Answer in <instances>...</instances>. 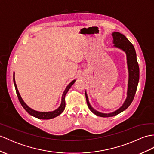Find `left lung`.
<instances>
[{
    "label": "left lung",
    "instance_id": "obj_1",
    "mask_svg": "<svg viewBox=\"0 0 154 154\" xmlns=\"http://www.w3.org/2000/svg\"><path fill=\"white\" fill-rule=\"evenodd\" d=\"M112 35L113 36V44H114V46L121 49L126 54L127 67H128L129 71L128 88H127V98L124 103L123 104V105L117 110L108 114L101 113V112L95 110L90 104L88 95L86 93V91H85L86 101H87V104L89 110L94 114L103 118L114 116L124 111L130 106L131 103L133 102L134 95L136 93L138 81H139V66H138L136 51L133 45L129 42V40L124 35L121 33L118 32H112Z\"/></svg>",
    "mask_w": 154,
    "mask_h": 154
}]
</instances>
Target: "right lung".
Instances as JSON below:
<instances>
[{
  "label": "right lung",
  "instance_id": "right-lung-1",
  "mask_svg": "<svg viewBox=\"0 0 154 154\" xmlns=\"http://www.w3.org/2000/svg\"><path fill=\"white\" fill-rule=\"evenodd\" d=\"M14 76H15V74L14 73L13 79H14L15 88H16V91L18 99H19V100H20L21 106L24 108V109L27 111L30 115H31V116H34V117L37 118L38 119H49L54 118L55 117H57V116H58L59 115L61 114L62 112L64 111L65 108V95L67 93V92H68L69 89L70 88L71 86H72L74 84V82H76V80H74L73 81L71 82L68 85H67V87L65 89V91H64V92H63V94L62 95L61 105L59 106V107L57 108V109H56L55 110L52 111V112H38V111H36L35 110H33V109H32V108H30L29 106H28L27 104H26V103L24 102L23 100L22 99L20 93H19V91H18V89L17 88L16 84V81H15Z\"/></svg>",
  "mask_w": 154,
  "mask_h": 154
}]
</instances>
